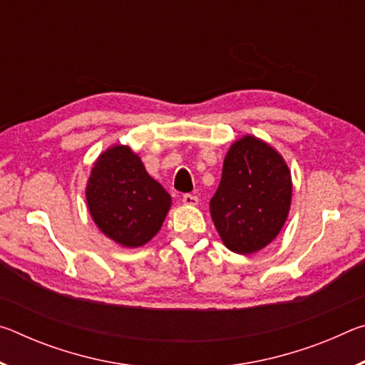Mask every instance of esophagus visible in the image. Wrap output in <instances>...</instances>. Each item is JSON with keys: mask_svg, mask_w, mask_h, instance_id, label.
Masks as SVG:
<instances>
[{"mask_svg": "<svg viewBox=\"0 0 365 365\" xmlns=\"http://www.w3.org/2000/svg\"><path fill=\"white\" fill-rule=\"evenodd\" d=\"M182 202H183L185 206H196V205H197V196H195V195H190V193L183 195V197H182Z\"/></svg>", "mask_w": 365, "mask_h": 365, "instance_id": "1", "label": "esophagus"}]
</instances>
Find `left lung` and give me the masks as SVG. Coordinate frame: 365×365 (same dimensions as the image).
<instances>
[{
  "mask_svg": "<svg viewBox=\"0 0 365 365\" xmlns=\"http://www.w3.org/2000/svg\"><path fill=\"white\" fill-rule=\"evenodd\" d=\"M292 196V172L282 154L255 135H245L228 148L209 211L227 248L248 256L277 238Z\"/></svg>",
  "mask_w": 365,
  "mask_h": 365,
  "instance_id": "left-lung-1",
  "label": "left lung"
}]
</instances>
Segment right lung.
Segmentation results:
<instances>
[{
	"instance_id": "right-lung-1",
	"label": "right lung",
	"mask_w": 365,
	"mask_h": 365,
	"mask_svg": "<svg viewBox=\"0 0 365 365\" xmlns=\"http://www.w3.org/2000/svg\"><path fill=\"white\" fill-rule=\"evenodd\" d=\"M96 227L123 248H138L164 224L172 197L130 146L114 145L95 160L85 188Z\"/></svg>"
}]
</instances>
